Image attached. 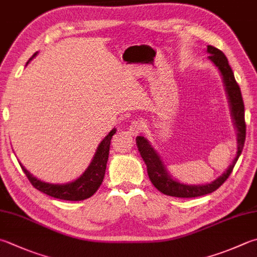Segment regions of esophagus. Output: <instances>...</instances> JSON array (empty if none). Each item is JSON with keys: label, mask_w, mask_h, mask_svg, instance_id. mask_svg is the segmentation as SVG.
I'll use <instances>...</instances> for the list:
<instances>
[{"label": "esophagus", "mask_w": 257, "mask_h": 257, "mask_svg": "<svg viewBox=\"0 0 257 257\" xmlns=\"http://www.w3.org/2000/svg\"><path fill=\"white\" fill-rule=\"evenodd\" d=\"M143 126L144 125L141 120H134V122L131 124V126L128 127V132L132 135H138L140 132H142Z\"/></svg>", "instance_id": "1"}]
</instances>
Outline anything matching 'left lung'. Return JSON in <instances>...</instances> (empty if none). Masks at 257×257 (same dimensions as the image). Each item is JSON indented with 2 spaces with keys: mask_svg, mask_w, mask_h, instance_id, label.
I'll list each match as a JSON object with an SVG mask.
<instances>
[{
  "mask_svg": "<svg viewBox=\"0 0 257 257\" xmlns=\"http://www.w3.org/2000/svg\"><path fill=\"white\" fill-rule=\"evenodd\" d=\"M207 52L209 53L208 58L214 62V65L220 71L222 81H224V86L231 110V116H233L235 127L237 130V143H238L237 154L229 168L227 169L219 178H217L216 180L212 182L198 186L183 185V183L178 182L177 180H174V179L171 178L170 174L168 173L166 167H164L162 160L160 159L159 154L157 153L156 150L151 147V144L149 143L148 140L144 139V137H138L137 145L143 161L147 164L150 180H151L153 186L156 187L159 191H161L167 196L178 198H195L214 192L227 180V178L229 177V174L233 171L237 160H238L241 151H243L246 137V124L244 101L243 97H241L240 88L238 84L236 83L234 72L231 70L228 64V60H227V58L224 53H222V51L212 46H208Z\"/></svg>",
  "mask_w": 257,
  "mask_h": 257,
  "instance_id": "left-lung-1",
  "label": "left lung"
}]
</instances>
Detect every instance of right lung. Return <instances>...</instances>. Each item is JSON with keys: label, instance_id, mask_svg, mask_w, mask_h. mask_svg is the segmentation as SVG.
Wrapping results in <instances>:
<instances>
[{"label": "right lung", "instance_id": "add662e5", "mask_svg": "<svg viewBox=\"0 0 257 257\" xmlns=\"http://www.w3.org/2000/svg\"><path fill=\"white\" fill-rule=\"evenodd\" d=\"M37 53H35L32 58L37 56ZM29 61L27 62V65L29 64ZM115 133L116 128H113L108 133L107 137L99 143L97 151H96L89 167L87 168V170L81 174L77 180L69 183H65V185H53V183H48L39 180L36 177H33L20 162L19 163H20L22 170L26 173L29 181H30L31 185L36 189H38L39 191L46 193V195L51 196L53 198H57V199L70 201L85 200L87 198L93 196L94 193L97 191V189L100 187L101 182H103L106 164H107L108 160L110 140H112Z\"/></svg>", "mask_w": 257, "mask_h": 257}]
</instances>
